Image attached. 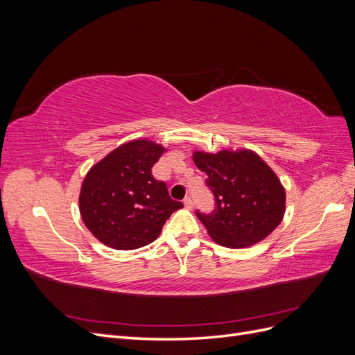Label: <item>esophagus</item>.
<instances>
[{
    "instance_id": "1",
    "label": "esophagus",
    "mask_w": 355,
    "mask_h": 355,
    "mask_svg": "<svg viewBox=\"0 0 355 355\" xmlns=\"http://www.w3.org/2000/svg\"><path fill=\"white\" fill-rule=\"evenodd\" d=\"M184 204H185V207H187V209H192V206H194V200H192V197H191V196H188V197H185Z\"/></svg>"
}]
</instances>
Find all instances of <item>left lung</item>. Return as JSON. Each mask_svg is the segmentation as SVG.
Returning a JSON list of instances; mask_svg holds the SVG:
<instances>
[{
  "label": "left lung",
  "instance_id": "1",
  "mask_svg": "<svg viewBox=\"0 0 355 355\" xmlns=\"http://www.w3.org/2000/svg\"><path fill=\"white\" fill-rule=\"evenodd\" d=\"M196 166L207 175L213 194L210 213L196 210L210 237L225 247L241 249L268 237L280 225L286 192L262 158L252 151L196 153Z\"/></svg>",
  "mask_w": 355,
  "mask_h": 355
}]
</instances>
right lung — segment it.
<instances>
[{
    "mask_svg": "<svg viewBox=\"0 0 355 355\" xmlns=\"http://www.w3.org/2000/svg\"><path fill=\"white\" fill-rule=\"evenodd\" d=\"M164 148L133 141L116 148L85 176L80 211L85 227L103 244L133 250L153 243L170 214L184 204L170 198L164 180L153 166Z\"/></svg>",
    "mask_w": 355,
    "mask_h": 355,
    "instance_id": "right-lung-1",
    "label": "right lung"
}]
</instances>
